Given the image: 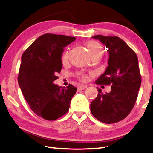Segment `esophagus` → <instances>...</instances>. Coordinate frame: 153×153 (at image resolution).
I'll use <instances>...</instances> for the list:
<instances>
[{"instance_id":"esophagus-1","label":"esophagus","mask_w":153,"mask_h":153,"mask_svg":"<svg viewBox=\"0 0 153 153\" xmlns=\"http://www.w3.org/2000/svg\"><path fill=\"white\" fill-rule=\"evenodd\" d=\"M87 86H78V90H84V88H86Z\"/></svg>"}]
</instances>
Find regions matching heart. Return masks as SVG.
Segmentation results:
<instances>
[{"label": "heart", "instance_id": "obj_1", "mask_svg": "<svg viewBox=\"0 0 153 153\" xmlns=\"http://www.w3.org/2000/svg\"><path fill=\"white\" fill-rule=\"evenodd\" d=\"M86 46L88 47V50H89V51H90L91 55L92 56L96 55V54H103V49L102 46H101L100 44H99L96 41L88 42L86 44ZM69 54V50H67L66 52L64 53L63 57H62L63 62H65L68 59ZM80 79L82 81H85L86 80V76H82L80 78Z\"/></svg>", "mask_w": 153, "mask_h": 153}]
</instances>
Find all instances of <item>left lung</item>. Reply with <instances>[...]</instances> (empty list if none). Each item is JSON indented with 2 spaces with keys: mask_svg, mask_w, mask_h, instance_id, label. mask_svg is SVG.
<instances>
[{
  "mask_svg": "<svg viewBox=\"0 0 153 153\" xmlns=\"http://www.w3.org/2000/svg\"><path fill=\"white\" fill-rule=\"evenodd\" d=\"M106 46L109 57L105 73L97 84L110 85L109 93L98 94L90 104L91 113L105 124L118 123L130 114L136 101L141 84L138 58L134 51L118 36L95 35L91 37Z\"/></svg>",
  "mask_w": 153,
  "mask_h": 153,
  "instance_id": "left-lung-1",
  "label": "left lung"
}]
</instances>
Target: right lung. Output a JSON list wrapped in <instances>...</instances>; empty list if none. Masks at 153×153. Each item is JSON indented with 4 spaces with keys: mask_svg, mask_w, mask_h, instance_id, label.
I'll use <instances>...</instances> for the list:
<instances>
[{
    "mask_svg": "<svg viewBox=\"0 0 153 153\" xmlns=\"http://www.w3.org/2000/svg\"><path fill=\"white\" fill-rule=\"evenodd\" d=\"M75 37L46 33L36 39L22 56L18 84L31 110L40 117L54 120L67 113L77 88L54 84L62 69L63 48Z\"/></svg>",
    "mask_w": 153,
    "mask_h": 153,
    "instance_id": "add662e5",
    "label": "right lung"
}]
</instances>
